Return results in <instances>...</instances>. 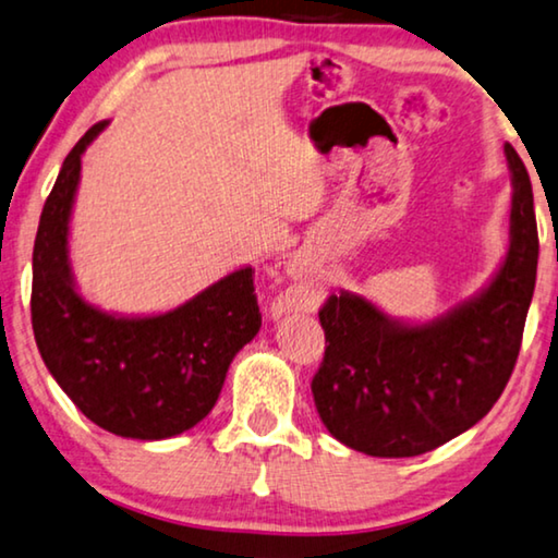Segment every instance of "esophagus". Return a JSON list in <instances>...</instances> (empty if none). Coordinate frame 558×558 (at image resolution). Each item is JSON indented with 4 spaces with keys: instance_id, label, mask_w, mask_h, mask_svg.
<instances>
[{
    "instance_id": "obj_1",
    "label": "esophagus",
    "mask_w": 558,
    "mask_h": 558,
    "mask_svg": "<svg viewBox=\"0 0 558 558\" xmlns=\"http://www.w3.org/2000/svg\"><path fill=\"white\" fill-rule=\"evenodd\" d=\"M287 271L292 274V277H302V271H304V264L302 262H292L287 266ZM284 312H289V304L287 302H277V304H271V317H281V314Z\"/></svg>"
}]
</instances>
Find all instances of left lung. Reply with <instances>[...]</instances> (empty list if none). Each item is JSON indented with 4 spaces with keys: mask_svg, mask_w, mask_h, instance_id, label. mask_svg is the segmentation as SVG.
<instances>
[{
    "mask_svg": "<svg viewBox=\"0 0 558 558\" xmlns=\"http://www.w3.org/2000/svg\"><path fill=\"white\" fill-rule=\"evenodd\" d=\"M504 153L513 185L508 252L486 287L425 322L395 319L344 289L322 306L329 344L312 395L347 448L375 458L427 453L488 415L504 392L538 264L531 179L513 145Z\"/></svg>",
    "mask_w": 558,
    "mask_h": 558,
    "instance_id": "1",
    "label": "left lung"
}]
</instances>
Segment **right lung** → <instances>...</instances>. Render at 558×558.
<instances>
[{
  "label": "right lung",
  "mask_w": 558,
  "mask_h": 558,
  "mask_svg": "<svg viewBox=\"0 0 558 558\" xmlns=\"http://www.w3.org/2000/svg\"><path fill=\"white\" fill-rule=\"evenodd\" d=\"M93 125L64 158L45 201L32 254V329L50 375L102 430L163 440L191 430L219 400L226 373L262 327L252 266L160 314H116L80 294L70 219Z\"/></svg>",
  "instance_id": "add662e5"
}]
</instances>
